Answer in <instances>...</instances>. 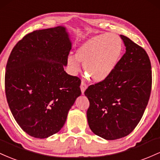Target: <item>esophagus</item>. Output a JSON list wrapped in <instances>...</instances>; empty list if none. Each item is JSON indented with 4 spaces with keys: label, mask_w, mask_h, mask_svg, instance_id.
I'll return each instance as SVG.
<instances>
[{
    "label": "esophagus",
    "mask_w": 160,
    "mask_h": 160,
    "mask_svg": "<svg viewBox=\"0 0 160 160\" xmlns=\"http://www.w3.org/2000/svg\"><path fill=\"white\" fill-rule=\"evenodd\" d=\"M87 87H88L87 84H86L85 82H84V81H82V83H81V86H80V88H81V91H82V94H84V92H85V89L87 88Z\"/></svg>",
    "instance_id": "obj_1"
}]
</instances>
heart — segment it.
Instances as JSON below:
<instances>
[{"mask_svg": "<svg viewBox=\"0 0 160 160\" xmlns=\"http://www.w3.org/2000/svg\"><path fill=\"white\" fill-rule=\"evenodd\" d=\"M122 50V41L119 36L99 34L81 44L75 51V57H68V67L72 74L75 75L80 71L81 62L89 79L100 82L108 78L116 69Z\"/></svg>", "mask_w": 160, "mask_h": 160, "instance_id": "heart-1", "label": "heart"}]
</instances>
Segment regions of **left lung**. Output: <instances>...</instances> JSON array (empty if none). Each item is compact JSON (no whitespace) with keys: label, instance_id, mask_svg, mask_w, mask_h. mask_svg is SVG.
Masks as SVG:
<instances>
[{"label":"left lung","instance_id":"1","mask_svg":"<svg viewBox=\"0 0 160 160\" xmlns=\"http://www.w3.org/2000/svg\"><path fill=\"white\" fill-rule=\"evenodd\" d=\"M125 53L108 78L90 85L87 118L91 130L107 140L128 135L142 118L152 88L150 58L145 50L120 35Z\"/></svg>","mask_w":160,"mask_h":160}]
</instances>
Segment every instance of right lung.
I'll return each mask as SVG.
<instances>
[{
	"mask_svg": "<svg viewBox=\"0 0 160 160\" xmlns=\"http://www.w3.org/2000/svg\"><path fill=\"white\" fill-rule=\"evenodd\" d=\"M71 50L64 27L27 34L12 48L5 72V94L26 133L46 138L57 133L80 96L81 79L63 66Z\"/></svg>",
	"mask_w": 160,
	"mask_h": 160,
	"instance_id": "add662e5",
	"label": "right lung"
}]
</instances>
